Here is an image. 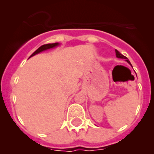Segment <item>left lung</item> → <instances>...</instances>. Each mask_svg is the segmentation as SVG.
<instances>
[{
    "label": "left lung",
    "mask_w": 154,
    "mask_h": 154,
    "mask_svg": "<svg viewBox=\"0 0 154 154\" xmlns=\"http://www.w3.org/2000/svg\"><path fill=\"white\" fill-rule=\"evenodd\" d=\"M116 57H117V58H123V59H125V60H126V62H128V63L130 64V61H129V59H128V58H126V56H124V55H122V54H121V53L119 52V51H118L117 50H116ZM130 65H131V64H130Z\"/></svg>",
    "instance_id": "left-lung-1"
}]
</instances>
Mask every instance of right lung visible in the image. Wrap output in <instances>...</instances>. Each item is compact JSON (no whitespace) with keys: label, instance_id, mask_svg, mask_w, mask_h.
Returning a JSON list of instances; mask_svg holds the SVG:
<instances>
[{"label":"right lung","instance_id":"obj_1","mask_svg":"<svg viewBox=\"0 0 154 154\" xmlns=\"http://www.w3.org/2000/svg\"><path fill=\"white\" fill-rule=\"evenodd\" d=\"M59 45V43H52V44H46V45H43L41 46L40 48H38V49L36 50V51H35V52L32 54V55H31V56L29 57V58H31V57L34 56V55H35L36 54H38V53L42 52V51H45V50L47 49H50V48H55L56 47V46Z\"/></svg>","mask_w":154,"mask_h":154}]
</instances>
